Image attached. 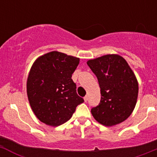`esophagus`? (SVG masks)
<instances>
[{"instance_id": "1", "label": "esophagus", "mask_w": 157, "mask_h": 157, "mask_svg": "<svg viewBox=\"0 0 157 157\" xmlns=\"http://www.w3.org/2000/svg\"><path fill=\"white\" fill-rule=\"evenodd\" d=\"M89 98H88V96H86V97H84V101H85V102H86L87 101H88Z\"/></svg>"}]
</instances>
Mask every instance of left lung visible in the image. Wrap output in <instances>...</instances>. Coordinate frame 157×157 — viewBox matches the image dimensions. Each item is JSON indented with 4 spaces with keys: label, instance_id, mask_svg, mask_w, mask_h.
<instances>
[{
    "label": "left lung",
    "instance_id": "8db88e82",
    "mask_svg": "<svg viewBox=\"0 0 157 157\" xmlns=\"http://www.w3.org/2000/svg\"><path fill=\"white\" fill-rule=\"evenodd\" d=\"M101 88L99 105L91 109L98 123L112 127L126 120L137 102L138 84L133 71L122 56L105 55L87 62Z\"/></svg>",
    "mask_w": 157,
    "mask_h": 157
}]
</instances>
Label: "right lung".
I'll return each mask as SVG.
<instances>
[{
  "label": "right lung",
  "mask_w": 157,
  "mask_h": 157,
  "mask_svg": "<svg viewBox=\"0 0 157 157\" xmlns=\"http://www.w3.org/2000/svg\"><path fill=\"white\" fill-rule=\"evenodd\" d=\"M79 59L62 52H50L37 58L27 82L29 102L37 118L46 125L66 123L84 102L76 92L72 74Z\"/></svg>",
  "instance_id": "add662e5"
}]
</instances>
